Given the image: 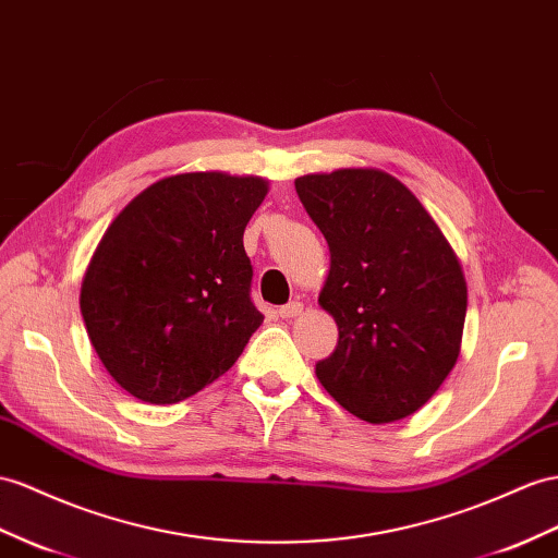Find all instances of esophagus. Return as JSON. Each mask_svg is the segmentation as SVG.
Wrapping results in <instances>:
<instances>
[{
  "instance_id": "esophagus-1",
  "label": "esophagus",
  "mask_w": 558,
  "mask_h": 558,
  "mask_svg": "<svg viewBox=\"0 0 558 558\" xmlns=\"http://www.w3.org/2000/svg\"><path fill=\"white\" fill-rule=\"evenodd\" d=\"M302 311H304L302 302H290V304H284V306L278 308V316L280 318H296V316H302Z\"/></svg>"
}]
</instances>
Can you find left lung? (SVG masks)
I'll return each mask as SVG.
<instances>
[{
    "label": "left lung",
    "instance_id": "1",
    "mask_svg": "<svg viewBox=\"0 0 558 558\" xmlns=\"http://www.w3.org/2000/svg\"><path fill=\"white\" fill-rule=\"evenodd\" d=\"M294 189L330 247L318 302L337 320L339 341L316 375L351 415L403 420L438 391L460 355V262L420 199L387 171L306 174Z\"/></svg>",
    "mask_w": 558,
    "mask_h": 558
}]
</instances>
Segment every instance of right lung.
Returning a JSON list of instances; mask_svg holds the SVG:
<instances>
[{"label": "right lung", "mask_w": 558, "mask_h": 558, "mask_svg": "<svg viewBox=\"0 0 558 558\" xmlns=\"http://www.w3.org/2000/svg\"><path fill=\"white\" fill-rule=\"evenodd\" d=\"M268 193L259 177L193 171L153 183L110 223L80 308L110 377L169 405L231 369L264 316L242 233Z\"/></svg>", "instance_id": "right-lung-1"}]
</instances>
